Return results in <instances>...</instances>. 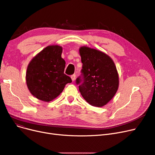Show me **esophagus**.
<instances>
[{
  "label": "esophagus",
  "mask_w": 155,
  "mask_h": 155,
  "mask_svg": "<svg viewBox=\"0 0 155 155\" xmlns=\"http://www.w3.org/2000/svg\"><path fill=\"white\" fill-rule=\"evenodd\" d=\"M75 77H76V76H75V74H73V75H72L71 76V78L72 81H74V80H75Z\"/></svg>",
  "instance_id": "esophagus-1"
}]
</instances>
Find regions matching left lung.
Here are the masks:
<instances>
[{"label":"left lung","mask_w":155,"mask_h":155,"mask_svg":"<svg viewBox=\"0 0 155 155\" xmlns=\"http://www.w3.org/2000/svg\"><path fill=\"white\" fill-rule=\"evenodd\" d=\"M83 63L81 76L76 79L84 99L92 106L102 107L116 94L119 75L109 56L87 46L79 49Z\"/></svg>","instance_id":"8db88e82"}]
</instances>
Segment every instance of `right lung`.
Masks as SVG:
<instances>
[{"label": "right lung", "instance_id": "right-lung-1", "mask_svg": "<svg viewBox=\"0 0 155 155\" xmlns=\"http://www.w3.org/2000/svg\"><path fill=\"white\" fill-rule=\"evenodd\" d=\"M63 49L51 45L36 54L29 63L26 71V84L31 94L36 98L50 102L56 98L68 83L70 77L65 75V61L61 58Z\"/></svg>", "mask_w": 155, "mask_h": 155}]
</instances>
